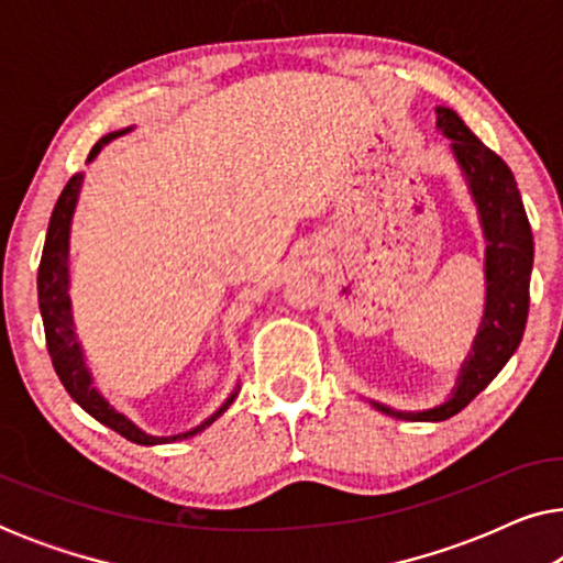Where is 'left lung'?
Segmentation results:
<instances>
[{"label":"left lung","instance_id":"8db88e82","mask_svg":"<svg viewBox=\"0 0 563 563\" xmlns=\"http://www.w3.org/2000/svg\"><path fill=\"white\" fill-rule=\"evenodd\" d=\"M435 112L438 130L451 137V151L466 176L468 191L479 210L484 238H487V258H484L487 305H484L479 333L474 338L472 353L461 366L451 399L422 412H399L374 402L376 410L412 422H441L453 418L503 372L526 330L530 268H533V233H530L526 207H522L510 166L495 151H489L456 112L449 107H438Z\"/></svg>","mask_w":563,"mask_h":563}]
</instances>
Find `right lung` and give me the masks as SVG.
I'll return each mask as SVG.
<instances>
[{"label":"right lung","instance_id":"add662e5","mask_svg":"<svg viewBox=\"0 0 563 563\" xmlns=\"http://www.w3.org/2000/svg\"><path fill=\"white\" fill-rule=\"evenodd\" d=\"M128 130H118V133L104 135L102 141L91 148L89 161L97 158V153L102 151V145L110 143L112 137L128 133ZM81 181L84 176L74 174L64 187V191H60L48 222V235H45L41 266H37V302H41L45 345H48L53 368H56L60 384H64L68 395L74 397L76 405H81L91 418L99 420L107 428H112L114 433L128 438V441H133L137 445H158V443H174V441H184V438L189 435H197L199 430L212 426V422L218 420L230 405H233L238 391H233V395L225 399V405H222L214 415H210L202 426L191 428L187 433H179V435L158 438V435L143 433L141 428L133 426L125 415L114 410V407L107 402L95 387H91V374L87 368V361H84L81 345L76 341L71 299H68V233H71V218L76 210V199H79Z\"/></svg>","mask_w":563,"mask_h":563}]
</instances>
